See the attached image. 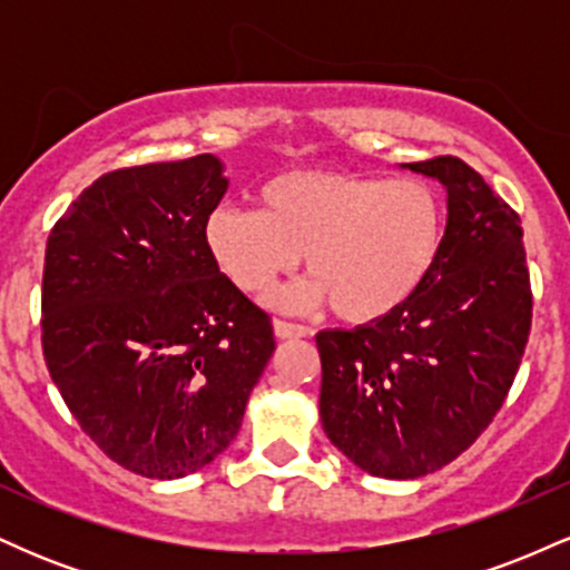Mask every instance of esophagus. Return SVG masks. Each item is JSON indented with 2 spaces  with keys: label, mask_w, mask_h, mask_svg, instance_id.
<instances>
[{
  "label": "esophagus",
  "mask_w": 570,
  "mask_h": 570,
  "mask_svg": "<svg viewBox=\"0 0 570 570\" xmlns=\"http://www.w3.org/2000/svg\"><path fill=\"white\" fill-rule=\"evenodd\" d=\"M273 332H276V337H278V340H289V337H311V335H313L311 326L284 322V318H276V322H273Z\"/></svg>",
  "instance_id": "obj_1"
}]
</instances>
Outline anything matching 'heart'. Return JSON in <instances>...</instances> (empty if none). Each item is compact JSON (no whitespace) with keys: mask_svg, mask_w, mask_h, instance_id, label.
Instances as JSON below:
<instances>
[{"mask_svg":"<svg viewBox=\"0 0 570 570\" xmlns=\"http://www.w3.org/2000/svg\"><path fill=\"white\" fill-rule=\"evenodd\" d=\"M257 200L259 212L214 208L206 244L246 294H265L303 254L311 278L281 294L286 307L330 303L343 322H381L421 292L440 259L444 208L423 179L286 171Z\"/></svg>","mask_w":570,"mask_h":570,"instance_id":"1","label":"heart"}]
</instances>
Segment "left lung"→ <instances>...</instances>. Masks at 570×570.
Instances as JSON below:
<instances>
[{
  "label": "left lung",
  "mask_w": 570,
  "mask_h": 570,
  "mask_svg": "<svg viewBox=\"0 0 570 570\" xmlns=\"http://www.w3.org/2000/svg\"><path fill=\"white\" fill-rule=\"evenodd\" d=\"M404 168L448 189L434 271L381 322L316 335L326 436L385 480L436 472L488 429L520 370L533 316L514 208L453 155Z\"/></svg>",
  "instance_id": "obj_1"
}]
</instances>
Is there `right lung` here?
<instances>
[{
    "instance_id": "1",
    "label": "right lung",
    "mask_w": 570,
    "mask_h": 570,
    "mask_svg": "<svg viewBox=\"0 0 570 570\" xmlns=\"http://www.w3.org/2000/svg\"><path fill=\"white\" fill-rule=\"evenodd\" d=\"M227 193L214 155L117 168L50 230L42 353L85 434L149 480H179L238 434L276 351L271 316L214 263Z\"/></svg>"
}]
</instances>
